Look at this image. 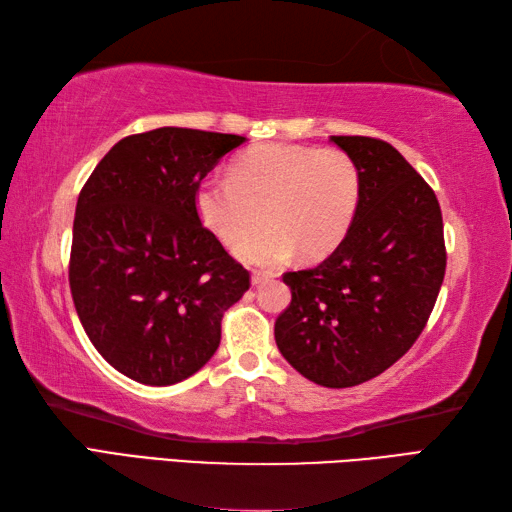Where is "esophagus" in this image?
<instances>
[{"label":"esophagus","instance_id":"1","mask_svg":"<svg viewBox=\"0 0 512 512\" xmlns=\"http://www.w3.org/2000/svg\"><path fill=\"white\" fill-rule=\"evenodd\" d=\"M270 277H273V273H266V270H253L250 281H253V286H259V284H264V281H268Z\"/></svg>","mask_w":512,"mask_h":512}]
</instances>
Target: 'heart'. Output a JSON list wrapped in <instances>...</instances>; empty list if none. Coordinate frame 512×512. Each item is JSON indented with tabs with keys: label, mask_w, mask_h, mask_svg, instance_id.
<instances>
[{
	"label": "heart",
	"mask_w": 512,
	"mask_h": 512,
	"mask_svg": "<svg viewBox=\"0 0 512 512\" xmlns=\"http://www.w3.org/2000/svg\"><path fill=\"white\" fill-rule=\"evenodd\" d=\"M361 202V171L341 149L266 143L233 162L231 178L211 176L195 191L200 222L248 264L277 266L301 250L317 262L350 233ZM265 217H261V213Z\"/></svg>",
	"instance_id": "heart-1"
}]
</instances>
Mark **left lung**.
<instances>
[{"mask_svg":"<svg viewBox=\"0 0 512 512\" xmlns=\"http://www.w3.org/2000/svg\"><path fill=\"white\" fill-rule=\"evenodd\" d=\"M361 171L350 233L319 266L286 273L275 341L301 376L343 389L383 374L416 343L447 268L436 193L385 140L330 136Z\"/></svg>","mask_w":512,"mask_h":512,"instance_id":"obj_1","label":"left lung"}]
</instances>
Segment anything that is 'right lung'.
<instances>
[{"mask_svg":"<svg viewBox=\"0 0 512 512\" xmlns=\"http://www.w3.org/2000/svg\"><path fill=\"white\" fill-rule=\"evenodd\" d=\"M244 136L160 127L107 151L76 202L70 290L118 372L165 387L211 361L224 312L250 286L195 211V191Z\"/></svg>","mask_w":512,"mask_h":512,"instance_id":"right-lung-1","label":"right lung"}]
</instances>
